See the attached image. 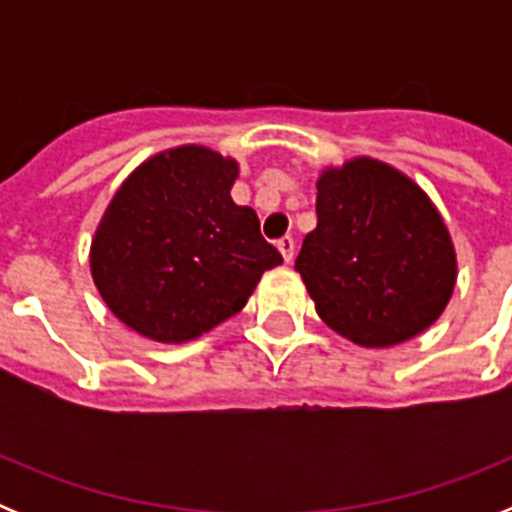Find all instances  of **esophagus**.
Listing matches in <instances>:
<instances>
[{
	"label": "esophagus",
	"mask_w": 512,
	"mask_h": 512,
	"mask_svg": "<svg viewBox=\"0 0 512 512\" xmlns=\"http://www.w3.org/2000/svg\"><path fill=\"white\" fill-rule=\"evenodd\" d=\"M277 248L279 251H282V256H284V261H292V256H295V238H292V235H284V238H279L277 241Z\"/></svg>",
	"instance_id": "obj_1"
}]
</instances>
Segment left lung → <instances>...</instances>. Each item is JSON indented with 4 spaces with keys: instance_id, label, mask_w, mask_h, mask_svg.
<instances>
[{
    "instance_id": "1",
    "label": "left lung",
    "mask_w": 512,
    "mask_h": 512,
    "mask_svg": "<svg viewBox=\"0 0 512 512\" xmlns=\"http://www.w3.org/2000/svg\"><path fill=\"white\" fill-rule=\"evenodd\" d=\"M318 228L295 269L325 325L359 346L418 336L454 292L456 256L431 200L408 176L356 158L318 182Z\"/></svg>"
}]
</instances>
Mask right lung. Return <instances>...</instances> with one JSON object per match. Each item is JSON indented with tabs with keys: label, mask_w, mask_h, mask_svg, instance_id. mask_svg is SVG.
I'll use <instances>...</instances> for the list:
<instances>
[{
	"label": "right lung",
	"mask_w": 512,
	"mask_h": 512,
	"mask_svg": "<svg viewBox=\"0 0 512 512\" xmlns=\"http://www.w3.org/2000/svg\"><path fill=\"white\" fill-rule=\"evenodd\" d=\"M235 176L230 158L184 146L146 161L117 189L92 241V277L107 307L140 336H202L282 264L256 212L230 200Z\"/></svg>",
	"instance_id": "add662e5"
}]
</instances>
